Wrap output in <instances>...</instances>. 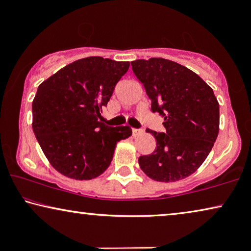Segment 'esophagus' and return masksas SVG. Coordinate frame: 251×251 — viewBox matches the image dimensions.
Instances as JSON below:
<instances>
[{
	"mask_svg": "<svg viewBox=\"0 0 251 251\" xmlns=\"http://www.w3.org/2000/svg\"><path fill=\"white\" fill-rule=\"evenodd\" d=\"M143 131L140 129H136V128H133L132 129V133H133V136H137V135H139V133H142Z\"/></svg>",
	"mask_w": 251,
	"mask_h": 251,
	"instance_id": "esophagus-1",
	"label": "esophagus"
}]
</instances>
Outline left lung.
<instances>
[{"label":"left lung","mask_w":251,"mask_h":251,"mask_svg":"<svg viewBox=\"0 0 251 251\" xmlns=\"http://www.w3.org/2000/svg\"><path fill=\"white\" fill-rule=\"evenodd\" d=\"M152 112L163 116L166 133L155 137V151L139 156L142 170L156 181L181 180L204 162L217 139L219 104L214 91L193 71L164 58L131 61Z\"/></svg>","instance_id":"left-lung-1"}]
</instances>
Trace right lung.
Instances as JSON below:
<instances>
[{"mask_svg": "<svg viewBox=\"0 0 251 251\" xmlns=\"http://www.w3.org/2000/svg\"><path fill=\"white\" fill-rule=\"evenodd\" d=\"M129 61L88 57L43 81L33 100V131L51 166L64 176L89 180L111 164L116 144L129 138L128 126L99 122Z\"/></svg>", "mask_w": 251, "mask_h": 251, "instance_id": "obj_1", "label": "right lung"}]
</instances>
